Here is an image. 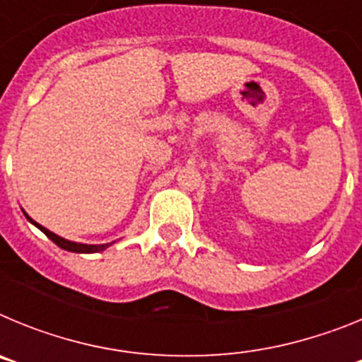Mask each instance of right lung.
<instances>
[{
  "mask_svg": "<svg viewBox=\"0 0 362 362\" xmlns=\"http://www.w3.org/2000/svg\"><path fill=\"white\" fill-rule=\"evenodd\" d=\"M25 214V212H23ZM25 217H27L28 221H30L32 225H36L37 228L41 230V232L47 235V238L50 239V241L56 243L59 248H63V250H69V252H76V254H94V252H103L105 248H108V243L107 245H83V243H74V241H69V239H63L59 238V235H56L54 232H50V230H47L45 226H41L40 223H36L34 219H30V217L25 214Z\"/></svg>",
  "mask_w": 362,
  "mask_h": 362,
  "instance_id": "right-lung-1",
  "label": "right lung"
}]
</instances>
